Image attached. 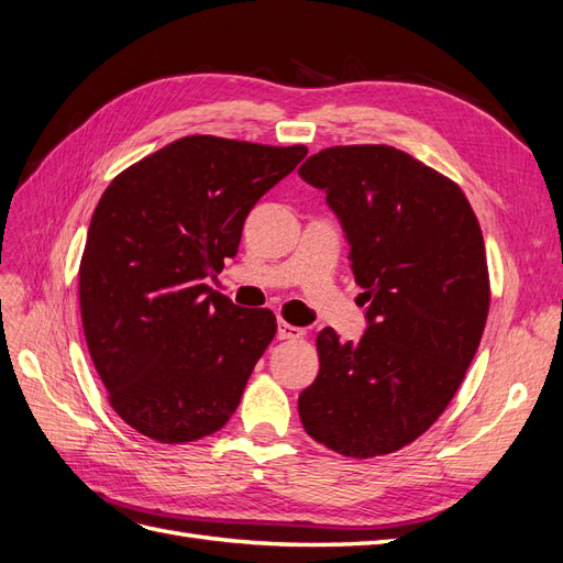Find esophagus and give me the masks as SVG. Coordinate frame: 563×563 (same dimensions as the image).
I'll return each mask as SVG.
<instances>
[{
    "mask_svg": "<svg viewBox=\"0 0 563 563\" xmlns=\"http://www.w3.org/2000/svg\"><path fill=\"white\" fill-rule=\"evenodd\" d=\"M302 335H305L302 328L290 325V323H286L284 319L277 321V338H279V340H298V338H302Z\"/></svg>",
    "mask_w": 563,
    "mask_h": 563,
    "instance_id": "34e87169",
    "label": "esophagus"
}]
</instances>
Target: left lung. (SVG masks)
<instances>
[{"label": "left lung", "instance_id": "obj_1", "mask_svg": "<svg viewBox=\"0 0 563 563\" xmlns=\"http://www.w3.org/2000/svg\"><path fill=\"white\" fill-rule=\"evenodd\" d=\"M335 211L367 305L358 342L317 335L305 431L344 456L391 454L444 412L489 314L482 230L463 190L410 153L333 146L298 169Z\"/></svg>", "mask_w": 563, "mask_h": 563}]
</instances>
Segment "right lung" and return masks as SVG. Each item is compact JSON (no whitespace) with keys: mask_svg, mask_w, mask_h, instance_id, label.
<instances>
[{"mask_svg":"<svg viewBox=\"0 0 563 563\" xmlns=\"http://www.w3.org/2000/svg\"><path fill=\"white\" fill-rule=\"evenodd\" d=\"M302 144L190 134L115 177L79 267L88 352L125 423L167 444L217 433L277 333L205 279L238 254L249 211L298 167Z\"/></svg>","mask_w":563,"mask_h":563,"instance_id":"1","label":"right lung"}]
</instances>
